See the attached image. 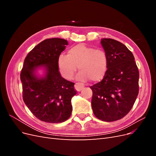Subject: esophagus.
<instances>
[{
    "instance_id": "obj_1",
    "label": "esophagus",
    "mask_w": 156,
    "mask_h": 156,
    "mask_svg": "<svg viewBox=\"0 0 156 156\" xmlns=\"http://www.w3.org/2000/svg\"><path fill=\"white\" fill-rule=\"evenodd\" d=\"M83 88H84V84L82 83H77L75 84V88L77 92H80L81 90H82Z\"/></svg>"
}]
</instances>
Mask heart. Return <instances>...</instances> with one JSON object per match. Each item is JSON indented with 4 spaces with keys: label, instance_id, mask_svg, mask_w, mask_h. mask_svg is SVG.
I'll use <instances>...</instances> for the list:
<instances>
[{
    "label": "heart",
    "instance_id": "heart-1",
    "mask_svg": "<svg viewBox=\"0 0 156 156\" xmlns=\"http://www.w3.org/2000/svg\"><path fill=\"white\" fill-rule=\"evenodd\" d=\"M108 65L106 52L100 49L78 44L68 51V55H61L58 60V66L61 75L66 79H72L77 67L81 71L77 79L80 81L89 79L97 82L104 77Z\"/></svg>",
    "mask_w": 156,
    "mask_h": 156
}]
</instances>
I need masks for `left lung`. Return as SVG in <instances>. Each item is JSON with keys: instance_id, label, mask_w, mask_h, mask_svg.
<instances>
[{"instance_id": "left-lung-1", "label": "left lung", "mask_w": 156, "mask_h": 156, "mask_svg": "<svg viewBox=\"0 0 156 156\" xmlns=\"http://www.w3.org/2000/svg\"><path fill=\"white\" fill-rule=\"evenodd\" d=\"M101 44L108 56L107 73L100 82L90 88L92 108L98 119L120 120L133 106L139 94V69L133 55L121 42L102 38Z\"/></svg>"}]
</instances>
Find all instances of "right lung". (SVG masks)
<instances>
[{
    "label": "right lung",
    "instance_id": "add662e5",
    "mask_svg": "<svg viewBox=\"0 0 156 156\" xmlns=\"http://www.w3.org/2000/svg\"><path fill=\"white\" fill-rule=\"evenodd\" d=\"M68 45L61 38L41 41L27 55L20 75L23 101L37 119L48 123L69 119L71 100L77 94L74 83L61 77L58 70V58ZM40 68L45 71L44 76L37 74Z\"/></svg>",
    "mask_w": 156,
    "mask_h": 156
}]
</instances>
